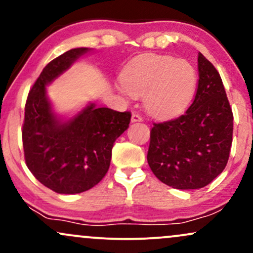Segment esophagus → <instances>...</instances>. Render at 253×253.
<instances>
[{"instance_id":"esophagus-1","label":"esophagus","mask_w":253,"mask_h":253,"mask_svg":"<svg viewBox=\"0 0 253 253\" xmlns=\"http://www.w3.org/2000/svg\"><path fill=\"white\" fill-rule=\"evenodd\" d=\"M141 121H143V118H141L139 114H136V113H133V114H132V123H141Z\"/></svg>"}]
</instances>
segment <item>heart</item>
<instances>
[{"instance_id": "obj_1", "label": "heart", "mask_w": 253, "mask_h": 253, "mask_svg": "<svg viewBox=\"0 0 253 253\" xmlns=\"http://www.w3.org/2000/svg\"><path fill=\"white\" fill-rule=\"evenodd\" d=\"M127 96H144V107L156 118H173L187 110L197 89V72L189 62L146 54L132 60L123 75Z\"/></svg>"}]
</instances>
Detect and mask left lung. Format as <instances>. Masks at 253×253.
<instances>
[{
	"mask_svg": "<svg viewBox=\"0 0 253 253\" xmlns=\"http://www.w3.org/2000/svg\"><path fill=\"white\" fill-rule=\"evenodd\" d=\"M199 85L194 102L173 120L151 129L147 163L159 181L176 189H200L228 162L233 114L219 72L199 53Z\"/></svg>",
	"mask_w": 253,
	"mask_h": 253,
	"instance_id": "left-lung-1",
	"label": "left lung"
}]
</instances>
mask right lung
<instances>
[{
    "label": "right lung",
    "mask_w": 253,
    "mask_h": 253,
    "mask_svg": "<svg viewBox=\"0 0 253 253\" xmlns=\"http://www.w3.org/2000/svg\"><path fill=\"white\" fill-rule=\"evenodd\" d=\"M89 51L72 48L48 63L26 101V164L38 181L58 194H80L95 187L109 169L113 145L130 121L129 112L98 108L94 102L70 119L54 114L46 86Z\"/></svg>",
    "instance_id": "1"
}]
</instances>
